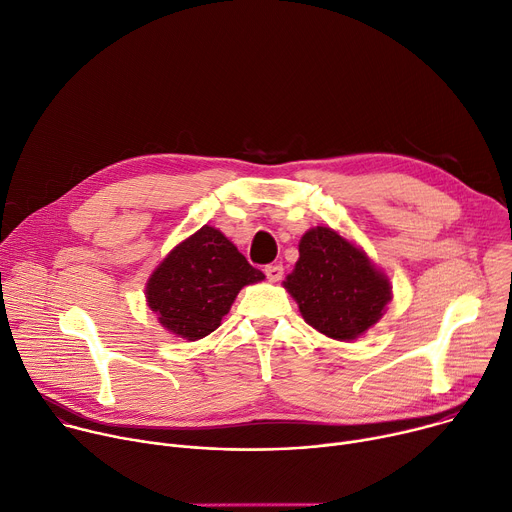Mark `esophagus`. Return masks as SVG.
I'll list each match as a JSON object with an SVG mask.
<instances>
[{
	"label": "esophagus",
	"instance_id": "obj_1",
	"mask_svg": "<svg viewBox=\"0 0 512 512\" xmlns=\"http://www.w3.org/2000/svg\"><path fill=\"white\" fill-rule=\"evenodd\" d=\"M265 275H267V280L269 282H280L282 277H284V267L282 265H267L265 267Z\"/></svg>",
	"mask_w": 512,
	"mask_h": 512
}]
</instances>
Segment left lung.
Wrapping results in <instances>:
<instances>
[{
	"mask_svg": "<svg viewBox=\"0 0 512 512\" xmlns=\"http://www.w3.org/2000/svg\"><path fill=\"white\" fill-rule=\"evenodd\" d=\"M284 288L302 318L324 337L351 343L382 320L392 300L390 277L331 226L306 230Z\"/></svg>",
	"mask_w": 512,
	"mask_h": 512,
	"instance_id": "1",
	"label": "left lung"
}]
</instances>
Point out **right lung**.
<instances>
[{"label": "right lung", "instance_id": "1", "mask_svg": "<svg viewBox=\"0 0 512 512\" xmlns=\"http://www.w3.org/2000/svg\"><path fill=\"white\" fill-rule=\"evenodd\" d=\"M263 280L218 228L204 224L153 269L145 298L165 331L198 341L220 327L245 286Z\"/></svg>", "mask_w": 512, "mask_h": 512}]
</instances>
